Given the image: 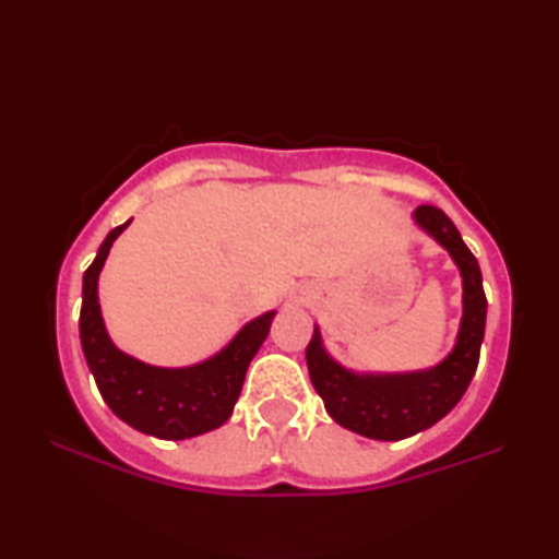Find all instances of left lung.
I'll use <instances>...</instances> for the list:
<instances>
[{
    "label": "left lung",
    "mask_w": 559,
    "mask_h": 559,
    "mask_svg": "<svg viewBox=\"0 0 559 559\" xmlns=\"http://www.w3.org/2000/svg\"><path fill=\"white\" fill-rule=\"evenodd\" d=\"M414 224L456 263L463 286V316L456 343L439 365L414 372H355L328 353L316 325L306 349L308 374L328 414L359 437L400 441L429 429L459 404L476 374L486 333V293L478 261L437 206H416Z\"/></svg>",
    "instance_id": "left-lung-1"
}]
</instances>
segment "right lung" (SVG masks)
<instances>
[{
	"label": "right lung",
	"mask_w": 559,
	"mask_h": 559,
	"mask_svg": "<svg viewBox=\"0 0 559 559\" xmlns=\"http://www.w3.org/2000/svg\"><path fill=\"white\" fill-rule=\"evenodd\" d=\"M132 222V219H130ZM120 224L103 239L83 273L81 347L103 402L128 427L147 437L179 441L219 429L239 400L246 370L266 340L276 310L246 323L219 353L187 367H157L132 357L112 343L100 313L98 278L112 241L128 229Z\"/></svg>",
	"instance_id": "1"
}]
</instances>
